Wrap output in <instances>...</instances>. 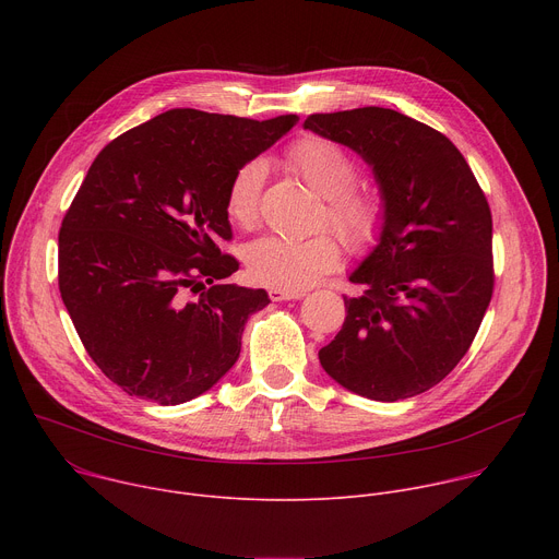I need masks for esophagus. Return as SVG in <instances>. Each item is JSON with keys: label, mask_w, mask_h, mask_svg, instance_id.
I'll return each instance as SVG.
<instances>
[{"label": "esophagus", "mask_w": 559, "mask_h": 559, "mask_svg": "<svg viewBox=\"0 0 559 559\" xmlns=\"http://www.w3.org/2000/svg\"><path fill=\"white\" fill-rule=\"evenodd\" d=\"M302 296H305L302 292H294V289H281V287L270 289L272 300H296V298H302Z\"/></svg>", "instance_id": "1"}]
</instances>
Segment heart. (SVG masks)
I'll use <instances>...</instances> for the list:
<instances>
[{"label": "heart", "mask_w": 559, "mask_h": 559, "mask_svg": "<svg viewBox=\"0 0 559 559\" xmlns=\"http://www.w3.org/2000/svg\"><path fill=\"white\" fill-rule=\"evenodd\" d=\"M287 162L292 170L328 201V221L345 238L352 250H369L386 223L384 201L373 190H360L358 164L338 143L323 136H305L296 141ZM267 177L263 158H250L238 168L225 192V207L238 225H252L259 216L261 192ZM341 261V246L332 234L309 238L263 236L246 250L250 276L263 285L281 289H305Z\"/></svg>", "instance_id": "obj_1"}]
</instances>
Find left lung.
Here are the masks:
<instances>
[{
	"instance_id": "obj_1",
	"label": "left lung",
	"mask_w": 559,
	"mask_h": 559,
	"mask_svg": "<svg viewBox=\"0 0 559 559\" xmlns=\"http://www.w3.org/2000/svg\"><path fill=\"white\" fill-rule=\"evenodd\" d=\"M305 130L347 145L373 170L386 223L349 274L336 338L318 352L345 389L380 403L418 395L468 352L493 294V221L460 150L391 108L309 115Z\"/></svg>"
}]
</instances>
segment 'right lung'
Listing matches in <instances>:
<instances>
[{
	"label": "right lung",
	"mask_w": 559,
	"mask_h": 559,
	"mask_svg": "<svg viewBox=\"0 0 559 559\" xmlns=\"http://www.w3.org/2000/svg\"><path fill=\"white\" fill-rule=\"evenodd\" d=\"M296 121L175 108L97 154L61 221L59 292L88 356L128 395L181 405L238 360L270 296L221 283L238 270L216 246L231 238L225 192Z\"/></svg>",
	"instance_id": "1"
}]
</instances>
